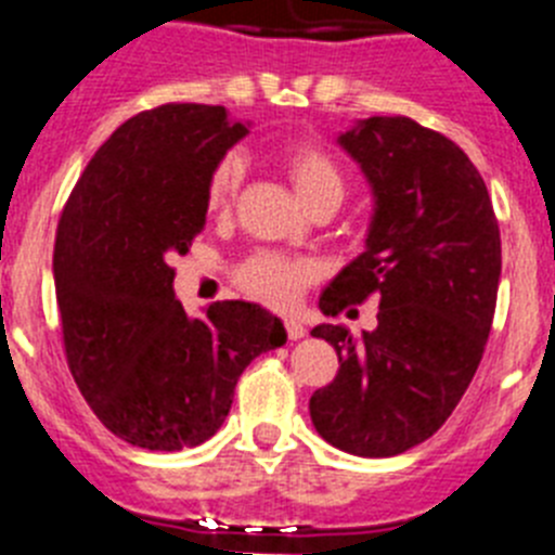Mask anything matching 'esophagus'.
<instances>
[{
    "label": "esophagus",
    "mask_w": 555,
    "mask_h": 555,
    "mask_svg": "<svg viewBox=\"0 0 555 555\" xmlns=\"http://www.w3.org/2000/svg\"><path fill=\"white\" fill-rule=\"evenodd\" d=\"M286 336L292 338V341H297V338L306 336V327H302L297 320H286Z\"/></svg>",
    "instance_id": "obj_1"
}]
</instances>
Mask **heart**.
Instances as JSON below:
<instances>
[{
  "instance_id": "obj_1",
  "label": "heart",
  "mask_w": 555,
  "mask_h": 555,
  "mask_svg": "<svg viewBox=\"0 0 555 555\" xmlns=\"http://www.w3.org/2000/svg\"><path fill=\"white\" fill-rule=\"evenodd\" d=\"M283 171L292 180L308 208L320 203H341L345 199V169L331 152L311 141H288L278 150ZM244 180V164L238 155H224L210 169L205 180V208L210 214H224L238 197ZM313 281V263L306 258L258 249L235 267V283L269 308H292L300 300L308 283Z\"/></svg>"
}]
</instances>
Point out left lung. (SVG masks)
Listing matches in <instances>:
<instances>
[{"label": "left lung", "mask_w": 555, "mask_h": 555, "mask_svg": "<svg viewBox=\"0 0 555 555\" xmlns=\"http://www.w3.org/2000/svg\"><path fill=\"white\" fill-rule=\"evenodd\" d=\"M375 191L366 253L322 294L336 317L375 297L377 327L352 338L320 325L338 352L311 395L325 442L364 459L405 453L442 428L492 331L500 228L483 178L455 141L409 116H372L341 135Z\"/></svg>", "instance_id": "left-lung-1"}]
</instances>
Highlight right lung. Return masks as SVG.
<instances>
[{
  "label": "right lung",
  "mask_w": 555,
  "mask_h": 555,
  "mask_svg": "<svg viewBox=\"0 0 555 555\" xmlns=\"http://www.w3.org/2000/svg\"><path fill=\"white\" fill-rule=\"evenodd\" d=\"M247 127L222 105L169 102L127 119L88 160L55 233L66 364L102 425L146 450L197 448L219 430L255 356L286 331L224 300L189 320L175 267L205 224V180Z\"/></svg>",
  "instance_id": "add662e5"
}]
</instances>
